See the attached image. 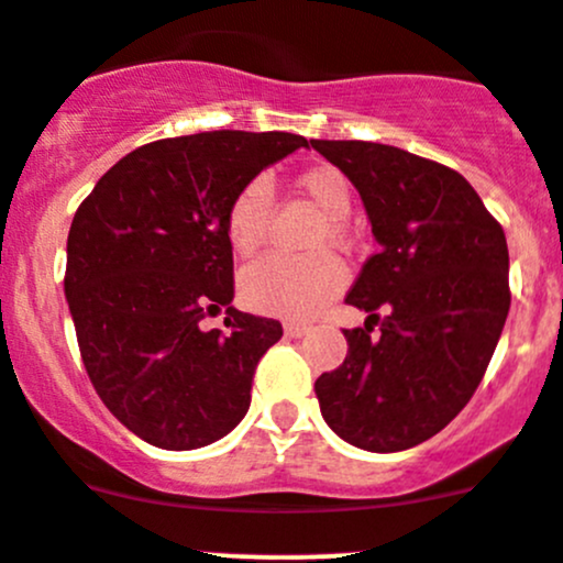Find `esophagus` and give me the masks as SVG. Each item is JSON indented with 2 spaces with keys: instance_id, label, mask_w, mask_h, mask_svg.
Instances as JSON below:
<instances>
[{
  "instance_id": "esophagus-1",
  "label": "esophagus",
  "mask_w": 563,
  "mask_h": 563,
  "mask_svg": "<svg viewBox=\"0 0 563 563\" xmlns=\"http://www.w3.org/2000/svg\"><path fill=\"white\" fill-rule=\"evenodd\" d=\"M283 332H286L288 338H302L305 332H308V327L297 324V321H286V327H283Z\"/></svg>"
}]
</instances>
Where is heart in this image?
Here are the masks:
<instances>
[{"label": "heart", "mask_w": 563, "mask_h": 563, "mask_svg": "<svg viewBox=\"0 0 563 563\" xmlns=\"http://www.w3.org/2000/svg\"><path fill=\"white\" fill-rule=\"evenodd\" d=\"M297 187L324 214L316 244H346V217L352 211V189L335 167H313L297 176ZM272 220V187L266 178H250L236 189L225 209V236L233 253L250 258L266 242ZM346 286V269L332 253L310 258L266 255L242 272L239 291L247 308L280 319H310Z\"/></svg>", "instance_id": "b5f03b06"}]
</instances>
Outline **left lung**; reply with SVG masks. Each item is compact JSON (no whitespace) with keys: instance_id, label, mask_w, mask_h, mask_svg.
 <instances>
[{"instance_id":"left-lung-1","label":"left lung","mask_w":563,"mask_h":563,"mask_svg":"<svg viewBox=\"0 0 563 563\" xmlns=\"http://www.w3.org/2000/svg\"><path fill=\"white\" fill-rule=\"evenodd\" d=\"M357 187L379 253L346 302V360L316 379L327 427L376 454L434 438L476 393L509 316L500 222L451 167L393 145L310 140Z\"/></svg>"}]
</instances>
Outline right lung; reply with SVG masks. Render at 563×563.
Wrapping results in <instances>:
<instances>
[{
	"label": "right lung",
	"mask_w": 563,
	"mask_h": 563,
	"mask_svg": "<svg viewBox=\"0 0 563 563\" xmlns=\"http://www.w3.org/2000/svg\"><path fill=\"white\" fill-rule=\"evenodd\" d=\"M308 140L200 131L156 140L109 167L68 231L65 299L81 363L109 412L165 451L225 438L250 409L275 319L233 299L225 209L236 189ZM227 310L225 331L205 319Z\"/></svg>",
	"instance_id": "add662e5"
}]
</instances>
